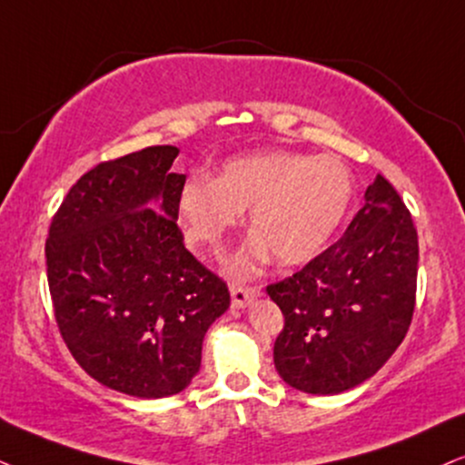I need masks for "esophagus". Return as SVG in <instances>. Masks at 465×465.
Instances as JSON below:
<instances>
[{
	"label": "esophagus",
	"mask_w": 465,
	"mask_h": 465,
	"mask_svg": "<svg viewBox=\"0 0 465 465\" xmlns=\"http://www.w3.org/2000/svg\"><path fill=\"white\" fill-rule=\"evenodd\" d=\"M259 286H242V284H231V295H232V306L243 308L252 297L259 295Z\"/></svg>",
	"instance_id": "obj_1"
}]
</instances>
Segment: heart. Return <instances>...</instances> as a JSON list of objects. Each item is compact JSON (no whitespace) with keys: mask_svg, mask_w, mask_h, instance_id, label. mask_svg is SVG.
Listing matches in <instances>:
<instances>
[{"mask_svg":"<svg viewBox=\"0 0 465 465\" xmlns=\"http://www.w3.org/2000/svg\"><path fill=\"white\" fill-rule=\"evenodd\" d=\"M351 203L353 179L341 159L289 151L232 157L217 179L193 174L179 192L187 243L215 256L252 209L256 237L232 262L237 276H248L272 254L280 265L312 261L334 239Z\"/></svg>","mask_w":465,"mask_h":465,"instance_id":"1","label":"heart"}]
</instances>
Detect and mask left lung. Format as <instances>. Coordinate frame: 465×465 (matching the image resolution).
Listing matches in <instances>:
<instances>
[{
  "instance_id": "left-lung-1",
  "label": "left lung",
  "mask_w": 465,
  "mask_h": 465,
  "mask_svg": "<svg viewBox=\"0 0 465 465\" xmlns=\"http://www.w3.org/2000/svg\"><path fill=\"white\" fill-rule=\"evenodd\" d=\"M418 232L381 174L345 234L267 295L284 314L273 345L280 377L338 394L375 375L408 334L416 306Z\"/></svg>"
}]
</instances>
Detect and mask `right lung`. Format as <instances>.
Segmentation results:
<instances>
[{
	"instance_id": "right-lung-1",
	"label": "right lung",
	"mask_w": 465,
	"mask_h": 465,
	"mask_svg": "<svg viewBox=\"0 0 465 465\" xmlns=\"http://www.w3.org/2000/svg\"><path fill=\"white\" fill-rule=\"evenodd\" d=\"M179 148L103 162L71 187L45 243L62 341L112 391L162 399L200 369L211 323L231 306L220 276L183 243Z\"/></svg>"
}]
</instances>
